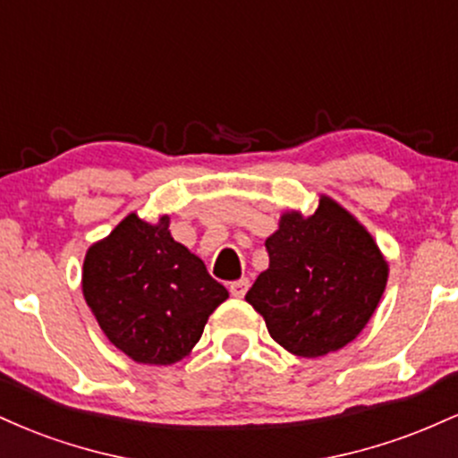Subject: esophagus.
Instances as JSON below:
<instances>
[{"instance_id": "obj_1", "label": "esophagus", "mask_w": 458, "mask_h": 458, "mask_svg": "<svg viewBox=\"0 0 458 458\" xmlns=\"http://www.w3.org/2000/svg\"><path fill=\"white\" fill-rule=\"evenodd\" d=\"M228 288H230V295L241 299L247 293V288H250V280H247V277H241V280L230 282Z\"/></svg>"}]
</instances>
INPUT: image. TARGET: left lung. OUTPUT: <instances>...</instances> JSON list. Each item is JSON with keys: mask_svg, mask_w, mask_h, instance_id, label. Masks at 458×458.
Wrapping results in <instances>:
<instances>
[{"mask_svg": "<svg viewBox=\"0 0 458 458\" xmlns=\"http://www.w3.org/2000/svg\"><path fill=\"white\" fill-rule=\"evenodd\" d=\"M265 247L269 269L245 299L277 344L320 357L360 335L386 291L387 262L353 215L320 196L310 217L284 213Z\"/></svg>", "mask_w": 458, "mask_h": 458, "instance_id": "8db88e82", "label": "left lung"}]
</instances>
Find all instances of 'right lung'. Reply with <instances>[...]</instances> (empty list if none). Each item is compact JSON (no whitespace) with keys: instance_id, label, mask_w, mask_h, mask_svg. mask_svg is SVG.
Instances as JSON below:
<instances>
[{"instance_id":"right-lung-1","label":"right lung","mask_w":458,"mask_h":458,"mask_svg":"<svg viewBox=\"0 0 458 458\" xmlns=\"http://www.w3.org/2000/svg\"><path fill=\"white\" fill-rule=\"evenodd\" d=\"M170 217L131 213L83 260L86 303L115 349L138 364H176L228 291L170 234Z\"/></svg>"}]
</instances>
